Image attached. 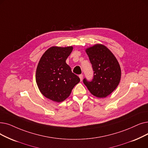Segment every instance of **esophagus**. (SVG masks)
I'll use <instances>...</instances> for the list:
<instances>
[{
	"label": "esophagus",
	"instance_id": "esophagus-1",
	"mask_svg": "<svg viewBox=\"0 0 148 148\" xmlns=\"http://www.w3.org/2000/svg\"><path fill=\"white\" fill-rule=\"evenodd\" d=\"M83 74H80V75H79V77H80V81H82V80H83Z\"/></svg>",
	"mask_w": 148,
	"mask_h": 148
}]
</instances>
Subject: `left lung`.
Wrapping results in <instances>:
<instances>
[{
	"label": "left lung",
	"instance_id": "8db88e82",
	"mask_svg": "<svg viewBox=\"0 0 148 148\" xmlns=\"http://www.w3.org/2000/svg\"><path fill=\"white\" fill-rule=\"evenodd\" d=\"M94 71L92 80H83L88 90L95 97H106L119 84L121 69L117 60L110 50L97 44L86 49Z\"/></svg>",
	"mask_w": 148,
	"mask_h": 148
}]
</instances>
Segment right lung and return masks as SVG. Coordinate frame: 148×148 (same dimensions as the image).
<instances>
[{
	"label": "right lung",
	"instance_id": "obj_1",
	"mask_svg": "<svg viewBox=\"0 0 148 148\" xmlns=\"http://www.w3.org/2000/svg\"><path fill=\"white\" fill-rule=\"evenodd\" d=\"M72 47L49 48L42 56L36 69V80L41 93L47 98L61 102L69 97L80 82L66 63Z\"/></svg>",
	"mask_w": 148,
	"mask_h": 148
}]
</instances>
